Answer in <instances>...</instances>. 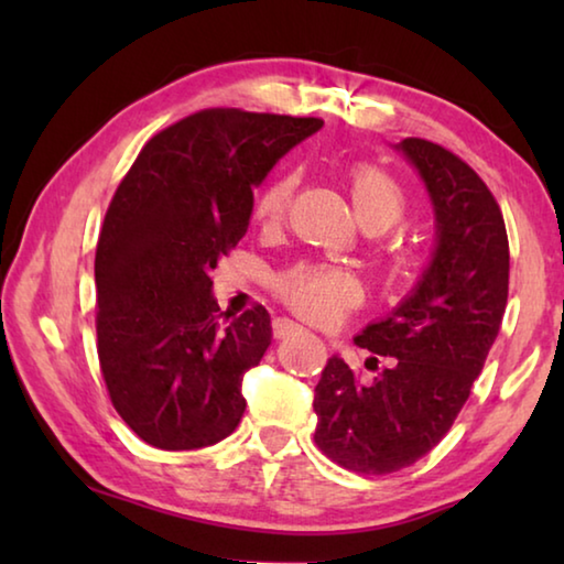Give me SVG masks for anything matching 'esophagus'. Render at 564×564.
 I'll return each mask as SVG.
<instances>
[{
  "label": "esophagus",
  "instance_id": "obj_1",
  "mask_svg": "<svg viewBox=\"0 0 564 564\" xmlns=\"http://www.w3.org/2000/svg\"><path fill=\"white\" fill-rule=\"evenodd\" d=\"M291 330H295V323L289 318H275L273 321V336L275 338H285Z\"/></svg>",
  "mask_w": 564,
  "mask_h": 564
}]
</instances>
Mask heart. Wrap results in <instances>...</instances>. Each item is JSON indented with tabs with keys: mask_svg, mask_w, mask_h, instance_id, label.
I'll return each instance as SVG.
<instances>
[{
	"mask_svg": "<svg viewBox=\"0 0 564 564\" xmlns=\"http://www.w3.org/2000/svg\"><path fill=\"white\" fill-rule=\"evenodd\" d=\"M295 186H299V178L293 171L273 176L256 194V221L263 228L283 224V218L289 216ZM350 196L360 221L373 231H386V228L400 224L410 208L405 186L376 164H356L350 169ZM275 293L305 321L330 323L362 299V285L356 273L340 269V265L301 263L275 279Z\"/></svg>",
	"mask_w": 564,
	"mask_h": 564,
	"instance_id": "heart-1",
	"label": "heart"
}]
</instances>
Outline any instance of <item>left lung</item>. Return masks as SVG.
Listing matches in <instances>:
<instances>
[{"instance_id": "obj_1", "label": "left lung", "mask_w": 564, "mask_h": 564, "mask_svg": "<svg viewBox=\"0 0 564 564\" xmlns=\"http://www.w3.org/2000/svg\"><path fill=\"white\" fill-rule=\"evenodd\" d=\"M398 149L431 194L437 221L433 263L386 321L370 323L356 338V346L390 356L393 366L360 383L348 362L333 356L313 398L316 445L360 475L403 470L443 441L480 376L508 305L510 246L492 191L441 144L410 137Z\"/></svg>"}]
</instances>
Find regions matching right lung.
Wrapping results in <instances>:
<instances>
[{"instance_id":"right-lung-1","label":"right lung","mask_w":564,"mask_h":564,"mask_svg":"<svg viewBox=\"0 0 564 564\" xmlns=\"http://www.w3.org/2000/svg\"><path fill=\"white\" fill-rule=\"evenodd\" d=\"M323 121L204 109L151 137L104 216L97 350L111 405L141 441L196 451L236 431L241 380L271 346L253 305L221 323L212 273L246 236L251 186Z\"/></svg>"}]
</instances>
